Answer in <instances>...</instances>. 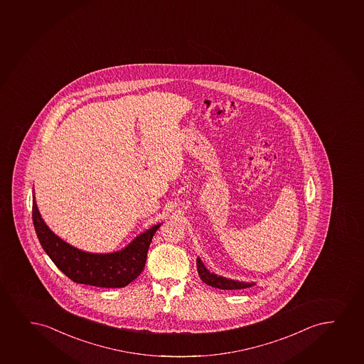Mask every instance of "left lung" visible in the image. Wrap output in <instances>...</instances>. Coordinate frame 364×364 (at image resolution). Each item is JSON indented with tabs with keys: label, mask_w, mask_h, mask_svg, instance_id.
I'll return each instance as SVG.
<instances>
[{
	"label": "left lung",
	"mask_w": 364,
	"mask_h": 364,
	"mask_svg": "<svg viewBox=\"0 0 364 364\" xmlns=\"http://www.w3.org/2000/svg\"><path fill=\"white\" fill-rule=\"evenodd\" d=\"M197 269H198V274L205 284L208 286L214 287V288H219V289L224 290H236L245 289V288H250L253 286V283H242V282L231 281V279H226L224 277H219L214 273H210L208 271L207 268L204 267L202 261L197 258Z\"/></svg>",
	"instance_id": "1"
}]
</instances>
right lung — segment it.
Segmentation results:
<instances>
[{
  "label": "right lung",
  "instance_id": "obj_1",
  "mask_svg": "<svg viewBox=\"0 0 364 364\" xmlns=\"http://www.w3.org/2000/svg\"><path fill=\"white\" fill-rule=\"evenodd\" d=\"M32 218L39 242L56 267L75 283L101 288L128 286L143 272L147 250L160 228V224L152 226L119 252L95 255L75 249L53 234L41 218L36 202Z\"/></svg>",
  "mask_w": 364,
  "mask_h": 364
}]
</instances>
